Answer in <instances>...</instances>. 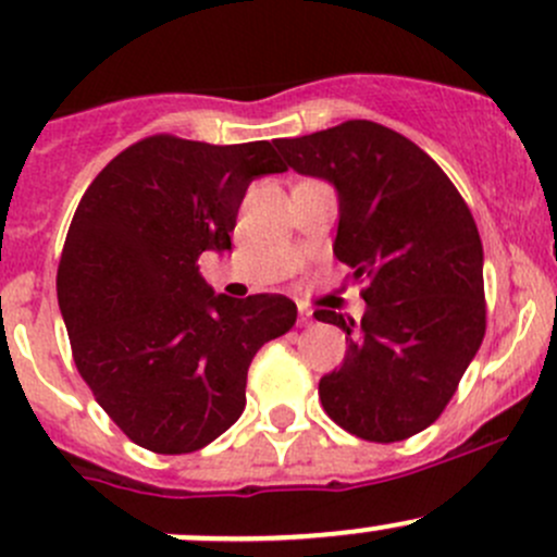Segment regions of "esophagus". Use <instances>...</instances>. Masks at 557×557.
I'll use <instances>...</instances> for the list:
<instances>
[{
	"label": "esophagus",
	"mask_w": 557,
	"mask_h": 557,
	"mask_svg": "<svg viewBox=\"0 0 557 557\" xmlns=\"http://www.w3.org/2000/svg\"><path fill=\"white\" fill-rule=\"evenodd\" d=\"M299 325H312V312L307 307H299Z\"/></svg>",
	"instance_id": "esophagus-1"
}]
</instances>
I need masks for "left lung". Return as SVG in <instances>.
Wrapping results in <instances>:
<instances>
[{"mask_svg": "<svg viewBox=\"0 0 557 557\" xmlns=\"http://www.w3.org/2000/svg\"><path fill=\"white\" fill-rule=\"evenodd\" d=\"M285 164L334 185V256L363 280L361 323L339 325L347 352L318 385L325 414L369 442L429 429L485 336L482 243L469 207L429 153L393 128L347 121L277 139Z\"/></svg>", "mask_w": 557, "mask_h": 557, "instance_id": "1", "label": "left lung"}]
</instances>
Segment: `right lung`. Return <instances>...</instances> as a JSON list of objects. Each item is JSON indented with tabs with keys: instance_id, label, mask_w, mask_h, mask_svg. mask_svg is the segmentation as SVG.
Wrapping results in <instances>:
<instances>
[{
	"instance_id": "add662e5",
	"label": "right lung",
	"mask_w": 557,
	"mask_h": 557,
	"mask_svg": "<svg viewBox=\"0 0 557 557\" xmlns=\"http://www.w3.org/2000/svg\"><path fill=\"white\" fill-rule=\"evenodd\" d=\"M285 172L272 143L170 134L132 145L77 205L59 263V307L77 372L145 450L194 453L245 409L247 369L296 323L288 296L215 294L201 252L232 250L247 185Z\"/></svg>"
}]
</instances>
